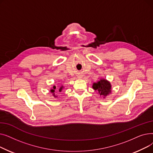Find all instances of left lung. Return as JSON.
Segmentation results:
<instances>
[{
    "instance_id": "obj_1",
    "label": "left lung",
    "mask_w": 153,
    "mask_h": 153,
    "mask_svg": "<svg viewBox=\"0 0 153 153\" xmlns=\"http://www.w3.org/2000/svg\"><path fill=\"white\" fill-rule=\"evenodd\" d=\"M93 89L95 91H97L100 95L102 97H106V96L111 93V85L109 82L105 79H100V81L97 83L93 84Z\"/></svg>"
}]
</instances>
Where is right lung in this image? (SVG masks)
<instances>
[{
	"label": "right lung",
	"mask_w": 153,
	"mask_h": 153,
	"mask_svg": "<svg viewBox=\"0 0 153 153\" xmlns=\"http://www.w3.org/2000/svg\"><path fill=\"white\" fill-rule=\"evenodd\" d=\"M62 89H63V87L62 86V87H60V89H59V92H61V91L62 90ZM55 89H56V86H53V89L51 90V92L53 93V96H54V97H56V96L54 95Z\"/></svg>",
	"instance_id": "1"
}]
</instances>
